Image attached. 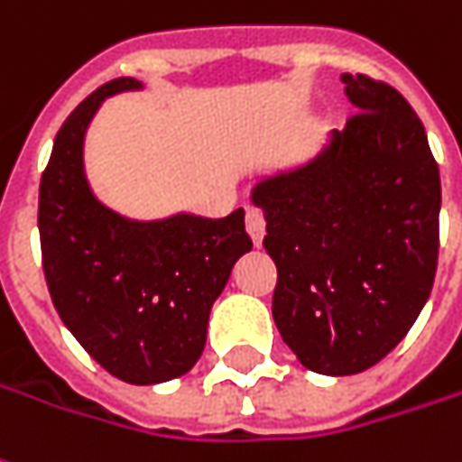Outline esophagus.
Here are the masks:
<instances>
[{
  "label": "esophagus",
  "mask_w": 462,
  "mask_h": 462,
  "mask_svg": "<svg viewBox=\"0 0 462 462\" xmlns=\"http://www.w3.org/2000/svg\"><path fill=\"white\" fill-rule=\"evenodd\" d=\"M245 227H247L250 237H253V245L260 247V245H263V237H265V219H263V215H260L257 209H247V215H245Z\"/></svg>",
  "instance_id": "1"
}]
</instances>
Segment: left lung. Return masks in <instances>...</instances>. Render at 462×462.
Instances as JSON below:
<instances>
[{
  "instance_id": "8db88e82",
  "label": "left lung",
  "mask_w": 462,
  "mask_h": 462,
  "mask_svg": "<svg viewBox=\"0 0 462 462\" xmlns=\"http://www.w3.org/2000/svg\"><path fill=\"white\" fill-rule=\"evenodd\" d=\"M356 116L250 202L278 268L273 319L316 374L374 366L412 328L438 268L440 171L425 125L387 83L341 75Z\"/></svg>"
}]
</instances>
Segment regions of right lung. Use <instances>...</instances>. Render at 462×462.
I'll return each mask as SVG.
<instances>
[{
	"label": "right lung",
	"mask_w": 462,
	"mask_h": 462,
	"mask_svg": "<svg viewBox=\"0 0 462 462\" xmlns=\"http://www.w3.org/2000/svg\"><path fill=\"white\" fill-rule=\"evenodd\" d=\"M143 88L136 78H118L68 116L40 181L37 217L60 319L128 384L189 372L205 349L212 303L232 265L253 250L243 207L217 219L194 212L139 219L98 199L86 171L88 128L106 98Z\"/></svg>",
	"instance_id": "right-lung-1"
}]
</instances>
